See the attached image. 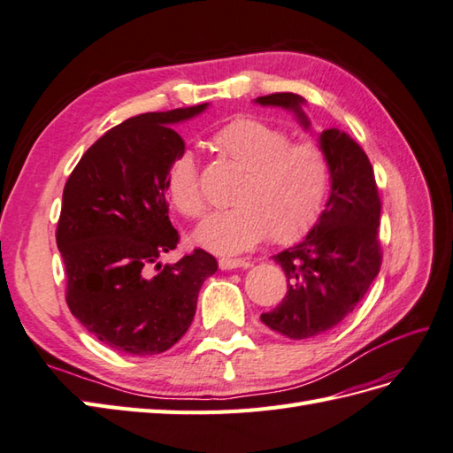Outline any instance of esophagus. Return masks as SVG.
<instances>
[{"label":"esophagus","mask_w":453,"mask_h":453,"mask_svg":"<svg viewBox=\"0 0 453 453\" xmlns=\"http://www.w3.org/2000/svg\"><path fill=\"white\" fill-rule=\"evenodd\" d=\"M222 270H235V268H249L252 266L250 258H222L218 262Z\"/></svg>","instance_id":"1"}]
</instances>
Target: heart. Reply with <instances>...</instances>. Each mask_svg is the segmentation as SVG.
Listing matches in <instances>:
<instances>
[{"label":"heart","mask_w":453,"mask_h":453,"mask_svg":"<svg viewBox=\"0 0 453 453\" xmlns=\"http://www.w3.org/2000/svg\"><path fill=\"white\" fill-rule=\"evenodd\" d=\"M216 150L245 170L231 206L210 214L195 231V243L216 255H239L270 235L276 243L299 237L328 193L330 170L319 144L289 142V134L257 118H237L212 136ZM165 188L172 204L187 218L204 212L198 165L191 150L170 164Z\"/></svg>","instance_id":"b5f03b06"}]
</instances>
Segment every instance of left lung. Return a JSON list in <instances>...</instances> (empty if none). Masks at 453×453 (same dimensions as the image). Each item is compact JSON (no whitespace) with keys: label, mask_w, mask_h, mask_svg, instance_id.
Returning a JSON list of instances; mask_svg holds the SVG:
<instances>
[{"label":"left lung","mask_w":453,"mask_h":453,"mask_svg":"<svg viewBox=\"0 0 453 453\" xmlns=\"http://www.w3.org/2000/svg\"><path fill=\"white\" fill-rule=\"evenodd\" d=\"M296 115L304 131L307 100L278 92L255 100ZM330 170V195L317 224L296 247L272 257L288 278V293L260 320L291 340H307L338 326L355 311L380 270V196L365 150L338 127L319 133Z\"/></svg>","instance_id":"obj_1"}]
</instances>
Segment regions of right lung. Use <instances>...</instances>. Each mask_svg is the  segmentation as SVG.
<instances>
[{"label": "right lung", "mask_w": 453, "mask_h": 453, "mask_svg": "<svg viewBox=\"0 0 453 453\" xmlns=\"http://www.w3.org/2000/svg\"><path fill=\"white\" fill-rule=\"evenodd\" d=\"M210 104L142 113L104 133L63 188L58 249L67 274V304L84 328L111 349L164 353L183 338L203 283L218 270L196 249L175 265L157 262L179 235L167 218L165 177L185 150L173 125ZM156 264L157 275L150 274Z\"/></svg>", "instance_id": "add662e5"}]
</instances>
